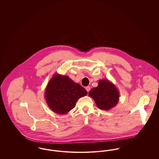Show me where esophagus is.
<instances>
[{
	"label": "esophagus",
	"instance_id": "obj_1",
	"mask_svg": "<svg viewBox=\"0 0 159 159\" xmlns=\"http://www.w3.org/2000/svg\"><path fill=\"white\" fill-rule=\"evenodd\" d=\"M85 89H86V90L88 92L89 91H90V89H91V88H90V86H86Z\"/></svg>",
	"mask_w": 159,
	"mask_h": 159
}]
</instances>
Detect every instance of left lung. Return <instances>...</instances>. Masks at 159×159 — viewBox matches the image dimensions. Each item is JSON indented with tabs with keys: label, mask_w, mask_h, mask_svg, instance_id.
<instances>
[{
	"label": "left lung",
	"mask_w": 159,
	"mask_h": 159,
	"mask_svg": "<svg viewBox=\"0 0 159 159\" xmlns=\"http://www.w3.org/2000/svg\"><path fill=\"white\" fill-rule=\"evenodd\" d=\"M89 96L93 99L96 105L102 110H110L119 102V91L109 80H99L98 84L89 92Z\"/></svg>",
	"instance_id": "left-lung-1"
}]
</instances>
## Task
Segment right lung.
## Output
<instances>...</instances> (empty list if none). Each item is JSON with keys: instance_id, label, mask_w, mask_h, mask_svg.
Here are the masks:
<instances>
[{"instance_id": "add662e5", "label": "right lung", "mask_w": 159, "mask_h": 159, "mask_svg": "<svg viewBox=\"0 0 159 159\" xmlns=\"http://www.w3.org/2000/svg\"><path fill=\"white\" fill-rule=\"evenodd\" d=\"M87 93L84 88L68 76L55 73L46 87L45 98L54 113L66 114L75 107L77 100Z\"/></svg>"}]
</instances>
